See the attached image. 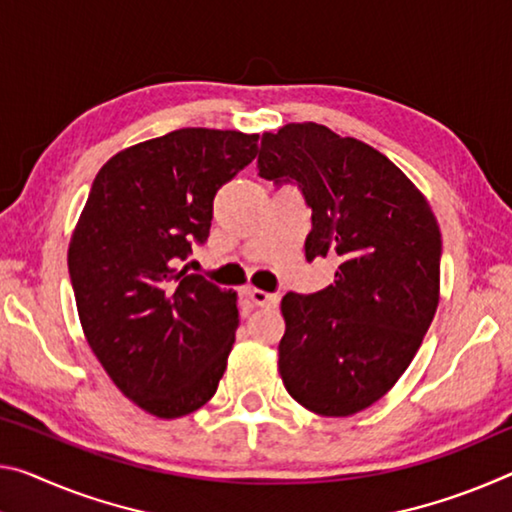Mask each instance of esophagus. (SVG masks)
<instances>
[{
	"mask_svg": "<svg viewBox=\"0 0 512 512\" xmlns=\"http://www.w3.org/2000/svg\"><path fill=\"white\" fill-rule=\"evenodd\" d=\"M243 294H246L259 307H275V305L280 303V296L278 294H266V291L255 289V287H248L246 291H243Z\"/></svg>",
	"mask_w": 512,
	"mask_h": 512,
	"instance_id": "1",
	"label": "esophagus"
}]
</instances>
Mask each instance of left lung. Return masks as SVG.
Segmentation results:
<instances>
[{
	"label": "left lung",
	"instance_id": "obj_1",
	"mask_svg": "<svg viewBox=\"0 0 512 512\" xmlns=\"http://www.w3.org/2000/svg\"><path fill=\"white\" fill-rule=\"evenodd\" d=\"M257 168L296 182L312 209L307 262H339L326 289L282 298V383L316 415H355L394 387L424 342L440 303V225L385 154L323 125L266 132Z\"/></svg>",
	"mask_w": 512,
	"mask_h": 512
}]
</instances>
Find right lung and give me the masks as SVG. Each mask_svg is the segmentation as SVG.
<instances>
[{
    "label": "right lung",
    "mask_w": 512,
    "mask_h": 512,
    "mask_svg": "<svg viewBox=\"0 0 512 512\" xmlns=\"http://www.w3.org/2000/svg\"><path fill=\"white\" fill-rule=\"evenodd\" d=\"M257 141L184 127L113 154L72 232L86 342L113 385L159 419L202 408L227 367L237 294L180 264L207 241L216 191L257 157Z\"/></svg>",
    "instance_id": "add662e5"
}]
</instances>
